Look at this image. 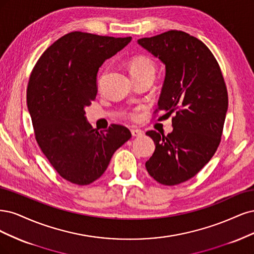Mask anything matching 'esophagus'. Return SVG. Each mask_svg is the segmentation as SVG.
Listing matches in <instances>:
<instances>
[{
	"mask_svg": "<svg viewBox=\"0 0 254 254\" xmlns=\"http://www.w3.org/2000/svg\"><path fill=\"white\" fill-rule=\"evenodd\" d=\"M130 133H132V135L134 136V137H139V136H141L142 134H143V132L141 129H138V128H133V129H130Z\"/></svg>",
	"mask_w": 254,
	"mask_h": 254,
	"instance_id": "34e87169",
	"label": "esophagus"
}]
</instances>
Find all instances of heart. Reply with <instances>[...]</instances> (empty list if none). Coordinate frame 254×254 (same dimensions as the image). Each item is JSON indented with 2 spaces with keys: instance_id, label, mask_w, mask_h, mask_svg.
Listing matches in <instances>:
<instances>
[{
  "instance_id": "heart-1",
  "label": "heart",
  "mask_w": 254,
  "mask_h": 254,
  "mask_svg": "<svg viewBox=\"0 0 254 254\" xmlns=\"http://www.w3.org/2000/svg\"><path fill=\"white\" fill-rule=\"evenodd\" d=\"M128 67L130 75H139L144 72H155V66L153 61L145 56H136L129 61ZM132 117L136 118L137 115L135 113L132 114Z\"/></svg>"
}]
</instances>
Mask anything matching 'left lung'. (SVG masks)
<instances>
[{"mask_svg":"<svg viewBox=\"0 0 254 254\" xmlns=\"http://www.w3.org/2000/svg\"><path fill=\"white\" fill-rule=\"evenodd\" d=\"M137 43L165 64L158 110L165 118L173 115L167 136L145 133L155 143L145 168L161 185L182 184L207 165L219 144L228 110L222 71L209 48L187 32L169 30Z\"/></svg>","mask_w":254,"mask_h":254,"instance_id":"1","label":"left lung"}]
</instances>
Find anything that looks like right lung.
<instances>
[{
  "label": "right lung",
  "instance_id": "obj_1",
  "mask_svg": "<svg viewBox=\"0 0 254 254\" xmlns=\"http://www.w3.org/2000/svg\"><path fill=\"white\" fill-rule=\"evenodd\" d=\"M130 40L69 32L48 47L32 69L27 108L37 142L59 175L72 184L97 181L132 137L119 125L98 132L84 111L96 99L99 67Z\"/></svg>",
  "mask_w": 254,
  "mask_h": 254
}]
</instances>
